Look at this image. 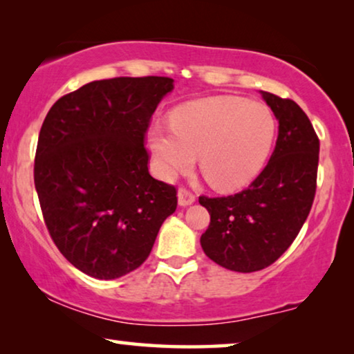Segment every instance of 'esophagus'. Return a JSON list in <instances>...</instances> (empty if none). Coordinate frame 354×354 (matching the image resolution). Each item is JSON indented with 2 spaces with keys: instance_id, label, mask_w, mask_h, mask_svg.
<instances>
[{
  "instance_id": "obj_1",
  "label": "esophagus",
  "mask_w": 354,
  "mask_h": 354,
  "mask_svg": "<svg viewBox=\"0 0 354 354\" xmlns=\"http://www.w3.org/2000/svg\"><path fill=\"white\" fill-rule=\"evenodd\" d=\"M177 196H178V205L180 206H188L192 205V203H195L196 200V196L193 195L190 190H187V188H180L177 193Z\"/></svg>"
}]
</instances>
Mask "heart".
Returning <instances> with one entry per match:
<instances>
[{
    "instance_id": "obj_1",
    "label": "heart",
    "mask_w": 354,
    "mask_h": 354,
    "mask_svg": "<svg viewBox=\"0 0 354 354\" xmlns=\"http://www.w3.org/2000/svg\"><path fill=\"white\" fill-rule=\"evenodd\" d=\"M172 129L147 133V147L159 177L188 171L200 154L203 176L212 187L234 190L261 172L275 138V119L266 106L234 96H214L180 106Z\"/></svg>"
}]
</instances>
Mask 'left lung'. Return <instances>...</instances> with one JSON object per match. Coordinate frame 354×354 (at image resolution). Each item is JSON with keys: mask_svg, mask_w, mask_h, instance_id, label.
Returning a JSON list of instances; mask_svg holds the SVG:
<instances>
[{"mask_svg": "<svg viewBox=\"0 0 354 354\" xmlns=\"http://www.w3.org/2000/svg\"><path fill=\"white\" fill-rule=\"evenodd\" d=\"M279 120L275 149L263 172L235 195L200 196L211 216L201 235L206 256L235 272L275 263L311 211L317 185L319 138L293 100L261 91Z\"/></svg>", "mask_w": 354, "mask_h": 354, "instance_id": "left-lung-1", "label": "left lung"}]
</instances>
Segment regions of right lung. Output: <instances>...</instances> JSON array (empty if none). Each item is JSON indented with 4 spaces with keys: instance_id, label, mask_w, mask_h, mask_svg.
I'll list each match as a JSON object with an SVG mask.
<instances>
[{
    "instance_id": "add662e5",
    "label": "right lung",
    "mask_w": 354,
    "mask_h": 354,
    "mask_svg": "<svg viewBox=\"0 0 354 354\" xmlns=\"http://www.w3.org/2000/svg\"><path fill=\"white\" fill-rule=\"evenodd\" d=\"M169 77L90 82L56 101L38 137L33 178L62 256L95 279H118L151 253L176 211L174 185L149 176V120Z\"/></svg>"
}]
</instances>
